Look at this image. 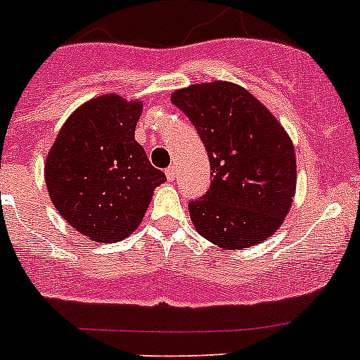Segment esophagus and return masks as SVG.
Listing matches in <instances>:
<instances>
[{
  "label": "esophagus",
  "mask_w": 360,
  "mask_h": 360,
  "mask_svg": "<svg viewBox=\"0 0 360 360\" xmlns=\"http://www.w3.org/2000/svg\"><path fill=\"white\" fill-rule=\"evenodd\" d=\"M165 176L169 181H174V177H176V169H174V167H169V169L165 170Z\"/></svg>",
  "instance_id": "esophagus-1"
}]
</instances>
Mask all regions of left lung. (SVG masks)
Here are the masks:
<instances>
[{
  "label": "left lung",
  "instance_id": "left-lung-1",
  "mask_svg": "<svg viewBox=\"0 0 360 360\" xmlns=\"http://www.w3.org/2000/svg\"><path fill=\"white\" fill-rule=\"evenodd\" d=\"M200 134L210 188L190 202L198 233L217 248L248 249L274 235L296 193V155L278 120L244 86L197 83L170 96Z\"/></svg>",
  "mask_w": 360,
  "mask_h": 360
}]
</instances>
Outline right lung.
<instances>
[{"mask_svg":"<svg viewBox=\"0 0 360 360\" xmlns=\"http://www.w3.org/2000/svg\"><path fill=\"white\" fill-rule=\"evenodd\" d=\"M141 101L94 97L72 111L45 162L52 203L69 226L101 244L129 237L141 224L155 188L165 183L136 141Z\"/></svg>","mask_w":360,"mask_h":360,"instance_id":"add662e5","label":"right lung"}]
</instances>
